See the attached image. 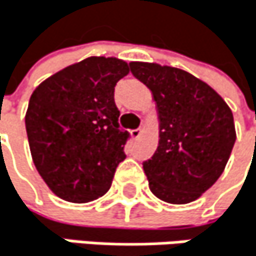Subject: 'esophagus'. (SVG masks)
I'll return each instance as SVG.
<instances>
[{"label": "esophagus", "instance_id": "1", "mask_svg": "<svg viewBox=\"0 0 256 256\" xmlns=\"http://www.w3.org/2000/svg\"><path fill=\"white\" fill-rule=\"evenodd\" d=\"M130 135H132V138H134V140L140 138V135H141V129H134V130H130Z\"/></svg>", "mask_w": 256, "mask_h": 256}]
</instances>
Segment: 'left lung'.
Returning <instances> with one entry per match:
<instances>
[{
  "label": "left lung",
  "mask_w": 256,
  "mask_h": 256,
  "mask_svg": "<svg viewBox=\"0 0 256 256\" xmlns=\"http://www.w3.org/2000/svg\"><path fill=\"white\" fill-rule=\"evenodd\" d=\"M130 72L153 94L159 146L142 162L150 191L184 205L211 188L235 142L234 116L224 100L192 74L158 64L132 62Z\"/></svg>",
  "instance_id": "8db88e82"
}]
</instances>
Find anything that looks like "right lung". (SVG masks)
I'll use <instances>...</instances> for the list:
<instances>
[{
	"instance_id": "add662e5",
	"label": "right lung",
	"mask_w": 256,
	"mask_h": 256,
	"mask_svg": "<svg viewBox=\"0 0 256 256\" xmlns=\"http://www.w3.org/2000/svg\"><path fill=\"white\" fill-rule=\"evenodd\" d=\"M129 65L88 58L42 82L30 97L26 129L33 162L64 200L84 204L103 196L130 134L118 124L115 84Z\"/></svg>"
}]
</instances>
